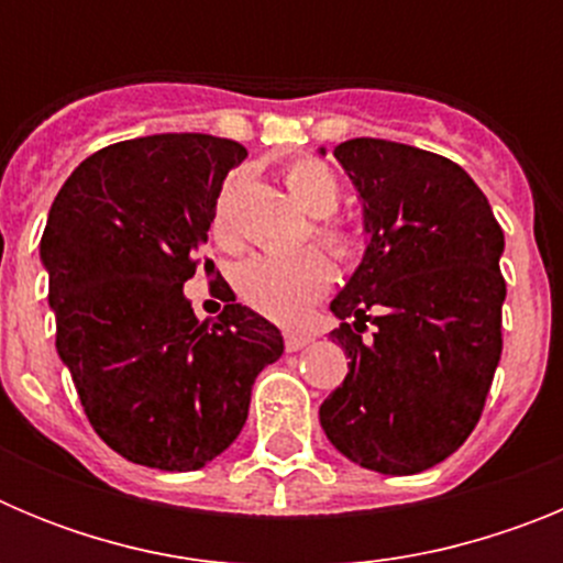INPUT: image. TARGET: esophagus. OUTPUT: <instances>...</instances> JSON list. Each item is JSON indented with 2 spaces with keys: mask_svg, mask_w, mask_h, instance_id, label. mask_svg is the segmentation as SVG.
Segmentation results:
<instances>
[{
  "mask_svg": "<svg viewBox=\"0 0 563 563\" xmlns=\"http://www.w3.org/2000/svg\"><path fill=\"white\" fill-rule=\"evenodd\" d=\"M312 338L307 335V332H292V330H287L285 332V346H287V352H298V350H305L307 343H310Z\"/></svg>",
  "mask_w": 563,
  "mask_h": 563,
  "instance_id": "obj_1",
  "label": "esophagus"
}]
</instances>
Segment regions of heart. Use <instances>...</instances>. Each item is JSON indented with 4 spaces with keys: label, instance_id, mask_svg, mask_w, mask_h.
I'll use <instances>...</instances> for the list:
<instances>
[{
    "label": "heart",
    "instance_id": "1",
    "mask_svg": "<svg viewBox=\"0 0 563 563\" xmlns=\"http://www.w3.org/2000/svg\"><path fill=\"white\" fill-rule=\"evenodd\" d=\"M285 183L292 200L305 208L312 220H324L338 211L341 183L327 163L316 161V157H298L285 168ZM228 200H231V186L225 188L220 208H217V233L222 239L231 236ZM316 239L318 245L330 251V256L338 258L341 265L357 262L363 251L361 236L335 222L316 225ZM330 285V262L316 251H301L292 256H253L242 262L236 271V292L242 296V301L282 324L301 321L312 301L324 296Z\"/></svg>",
    "mask_w": 563,
    "mask_h": 563
}]
</instances>
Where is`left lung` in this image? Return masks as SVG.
<instances>
[{
	"mask_svg": "<svg viewBox=\"0 0 563 563\" xmlns=\"http://www.w3.org/2000/svg\"><path fill=\"white\" fill-rule=\"evenodd\" d=\"M335 157L363 202L366 251L330 305L350 372L318 417L346 460L420 474L454 454L485 409L501 357L505 233L449 157L377 137L341 143Z\"/></svg>",
	"mask_w": 563,
	"mask_h": 563,
	"instance_id": "1",
	"label": "left lung"
}]
</instances>
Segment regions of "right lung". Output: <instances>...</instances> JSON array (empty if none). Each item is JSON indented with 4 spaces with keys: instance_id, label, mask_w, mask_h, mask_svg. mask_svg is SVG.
I'll return each mask as SVG.
<instances>
[{
    "instance_id": "obj_1",
    "label": "right lung",
    "mask_w": 563,
    "mask_h": 563,
    "mask_svg": "<svg viewBox=\"0 0 563 563\" xmlns=\"http://www.w3.org/2000/svg\"><path fill=\"white\" fill-rule=\"evenodd\" d=\"M245 157L236 141L197 132L112 143L49 208L38 251L58 357L96 434L134 465L197 471L220 456L245 426L256 375L285 352L258 312L225 305L200 321L183 292L222 180Z\"/></svg>"
}]
</instances>
